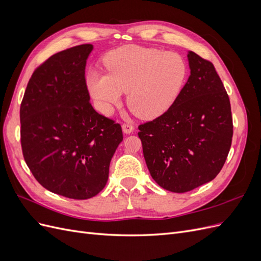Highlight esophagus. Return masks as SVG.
<instances>
[{"label": "esophagus", "instance_id": "34e87169", "mask_svg": "<svg viewBox=\"0 0 261 261\" xmlns=\"http://www.w3.org/2000/svg\"><path fill=\"white\" fill-rule=\"evenodd\" d=\"M122 128H123L124 134H126V135H129V134H132L134 132V126H132L129 124H123Z\"/></svg>", "mask_w": 261, "mask_h": 261}]
</instances>
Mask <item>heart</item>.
<instances>
[{
  "instance_id": "1",
  "label": "heart",
  "mask_w": 261,
  "mask_h": 261,
  "mask_svg": "<svg viewBox=\"0 0 261 261\" xmlns=\"http://www.w3.org/2000/svg\"><path fill=\"white\" fill-rule=\"evenodd\" d=\"M106 73L91 72L87 87L99 111L111 115L127 92V105L144 120H154L174 106L183 91L188 66L181 55L127 44L105 58Z\"/></svg>"
}]
</instances>
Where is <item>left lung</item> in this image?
<instances>
[{"label": "left lung", "mask_w": 261, "mask_h": 261, "mask_svg": "<svg viewBox=\"0 0 261 261\" xmlns=\"http://www.w3.org/2000/svg\"><path fill=\"white\" fill-rule=\"evenodd\" d=\"M177 101L155 120L139 125L144 158L155 183L186 193L215 178L230 151L231 105L216 68L193 51Z\"/></svg>", "instance_id": "left-lung-1"}]
</instances>
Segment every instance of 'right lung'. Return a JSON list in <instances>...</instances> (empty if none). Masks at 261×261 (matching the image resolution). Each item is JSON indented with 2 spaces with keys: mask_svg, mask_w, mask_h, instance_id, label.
<instances>
[{
  "mask_svg": "<svg viewBox=\"0 0 261 261\" xmlns=\"http://www.w3.org/2000/svg\"><path fill=\"white\" fill-rule=\"evenodd\" d=\"M92 44L52 55L31 76L20 105L22 154L48 191L89 199L105 188L123 140L120 124L96 112L85 80Z\"/></svg>",
  "mask_w": 261,
  "mask_h": 261,
  "instance_id": "add662e5",
  "label": "right lung"
}]
</instances>
